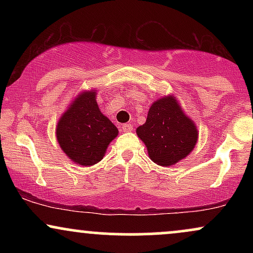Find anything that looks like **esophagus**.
Segmentation results:
<instances>
[{"mask_svg":"<svg viewBox=\"0 0 253 253\" xmlns=\"http://www.w3.org/2000/svg\"><path fill=\"white\" fill-rule=\"evenodd\" d=\"M121 129H123L124 132H132L133 126L129 124H125V125H123V127H121Z\"/></svg>","mask_w":253,"mask_h":253,"instance_id":"34e87169","label":"esophagus"}]
</instances>
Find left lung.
I'll return each instance as SVG.
<instances>
[{
  "instance_id": "left-lung-1",
  "label": "left lung",
  "mask_w": 253,
  "mask_h": 253,
  "mask_svg": "<svg viewBox=\"0 0 253 253\" xmlns=\"http://www.w3.org/2000/svg\"><path fill=\"white\" fill-rule=\"evenodd\" d=\"M136 134L146 145L150 158L162 167H170L187 157L197 141L195 125L172 96L151 106L146 123L136 128Z\"/></svg>"
}]
</instances>
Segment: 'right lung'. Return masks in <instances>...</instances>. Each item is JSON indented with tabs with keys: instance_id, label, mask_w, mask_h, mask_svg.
<instances>
[{
	"instance_id": "obj_1",
	"label": "right lung",
	"mask_w": 253,
	"mask_h": 253,
	"mask_svg": "<svg viewBox=\"0 0 253 253\" xmlns=\"http://www.w3.org/2000/svg\"><path fill=\"white\" fill-rule=\"evenodd\" d=\"M95 91L81 94L57 125V139L75 163L90 167L103 158L119 130L98 109Z\"/></svg>"
}]
</instances>
